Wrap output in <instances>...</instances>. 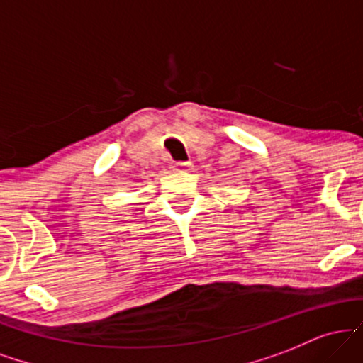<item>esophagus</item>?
Returning <instances> with one entry per match:
<instances>
[{
    "mask_svg": "<svg viewBox=\"0 0 363 363\" xmlns=\"http://www.w3.org/2000/svg\"><path fill=\"white\" fill-rule=\"evenodd\" d=\"M174 169L179 170V172H186V170L191 169V162H176Z\"/></svg>",
    "mask_w": 363,
    "mask_h": 363,
    "instance_id": "34e87169",
    "label": "esophagus"
}]
</instances>
